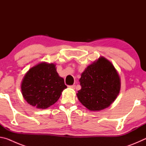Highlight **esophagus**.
<instances>
[{
    "mask_svg": "<svg viewBox=\"0 0 146 146\" xmlns=\"http://www.w3.org/2000/svg\"><path fill=\"white\" fill-rule=\"evenodd\" d=\"M69 88H71V89H73V90H75V88H76V86H75V85L69 86Z\"/></svg>",
    "mask_w": 146,
    "mask_h": 146,
    "instance_id": "34e87169",
    "label": "esophagus"
}]
</instances>
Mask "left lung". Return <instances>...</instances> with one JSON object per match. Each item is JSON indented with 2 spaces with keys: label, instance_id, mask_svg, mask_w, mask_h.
Wrapping results in <instances>:
<instances>
[{
  "label": "left lung",
  "instance_id": "left-lung-1",
  "mask_svg": "<svg viewBox=\"0 0 146 146\" xmlns=\"http://www.w3.org/2000/svg\"><path fill=\"white\" fill-rule=\"evenodd\" d=\"M81 89L76 96L89 110L98 111L108 108L120 93L121 82L114 66L104 56L89 65L79 79Z\"/></svg>",
  "mask_w": 146,
  "mask_h": 146
}]
</instances>
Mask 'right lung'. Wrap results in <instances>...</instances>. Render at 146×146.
<instances>
[{
    "instance_id": "add662e5",
    "label": "right lung",
    "mask_w": 146,
    "mask_h": 146,
    "mask_svg": "<svg viewBox=\"0 0 146 146\" xmlns=\"http://www.w3.org/2000/svg\"><path fill=\"white\" fill-rule=\"evenodd\" d=\"M67 88L53 63L40 62L29 69L21 83V92L29 104L46 109L54 104Z\"/></svg>"
}]
</instances>
